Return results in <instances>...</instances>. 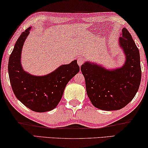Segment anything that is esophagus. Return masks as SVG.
<instances>
[{
  "label": "esophagus",
  "instance_id": "obj_1",
  "mask_svg": "<svg viewBox=\"0 0 148 148\" xmlns=\"http://www.w3.org/2000/svg\"><path fill=\"white\" fill-rule=\"evenodd\" d=\"M77 62H78V64L79 66H82L84 62V60L83 59V58H79L78 60H77Z\"/></svg>",
  "mask_w": 148,
  "mask_h": 148
}]
</instances>
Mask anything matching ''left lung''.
<instances>
[{
  "mask_svg": "<svg viewBox=\"0 0 148 148\" xmlns=\"http://www.w3.org/2000/svg\"><path fill=\"white\" fill-rule=\"evenodd\" d=\"M119 43L126 56L121 68L107 70L88 62L81 66L89 99L95 107L104 111L125 107L136 96L140 85L139 51L126 28L123 29Z\"/></svg>",
  "mask_w": 148,
  "mask_h": 148,
  "instance_id": "left-lung-1",
  "label": "left lung"
}]
</instances>
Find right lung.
Returning a JSON list of instances; mask_svg holds the SVG:
<instances>
[{
    "mask_svg": "<svg viewBox=\"0 0 148 148\" xmlns=\"http://www.w3.org/2000/svg\"><path fill=\"white\" fill-rule=\"evenodd\" d=\"M31 27L21 33L11 53L8 65L10 82L14 95L25 106L35 112H46L57 107L68 82L78 73L76 60L45 76H35L25 72L21 54Z\"/></svg>",
    "mask_w": 148,
    "mask_h": 148,
    "instance_id": "add662e5",
    "label": "right lung"
}]
</instances>
